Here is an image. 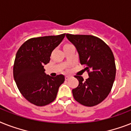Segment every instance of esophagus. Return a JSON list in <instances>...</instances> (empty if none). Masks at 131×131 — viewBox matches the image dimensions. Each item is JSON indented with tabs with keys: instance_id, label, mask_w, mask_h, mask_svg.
Returning <instances> with one entry per match:
<instances>
[{
	"instance_id": "esophagus-1",
	"label": "esophagus",
	"mask_w": 131,
	"mask_h": 131,
	"mask_svg": "<svg viewBox=\"0 0 131 131\" xmlns=\"http://www.w3.org/2000/svg\"><path fill=\"white\" fill-rule=\"evenodd\" d=\"M70 78H71V77H70V76H65V79H66V80H69V79Z\"/></svg>"
}]
</instances>
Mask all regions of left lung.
<instances>
[{
  "label": "left lung",
  "instance_id": "left-lung-1",
  "mask_svg": "<svg viewBox=\"0 0 131 131\" xmlns=\"http://www.w3.org/2000/svg\"><path fill=\"white\" fill-rule=\"evenodd\" d=\"M68 40L76 47L80 63L89 78L75 75L79 85L72 90L75 100L85 106H96L110 93L116 77L114 57L110 48L100 38L91 35L67 34Z\"/></svg>",
  "mask_w": 131,
  "mask_h": 131
}]
</instances>
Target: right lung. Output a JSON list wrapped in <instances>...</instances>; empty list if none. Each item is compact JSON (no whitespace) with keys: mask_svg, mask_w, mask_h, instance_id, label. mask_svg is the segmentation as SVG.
<instances>
[{"mask_svg":"<svg viewBox=\"0 0 131 131\" xmlns=\"http://www.w3.org/2000/svg\"><path fill=\"white\" fill-rule=\"evenodd\" d=\"M65 34L29 39L16 54L13 77L20 93L28 102L44 106L56 99L58 88L64 81L63 75L52 77L44 73V64L50 60L51 53Z\"/></svg>","mask_w":131,"mask_h":131,"instance_id":"obj_1","label":"right lung"}]
</instances>
